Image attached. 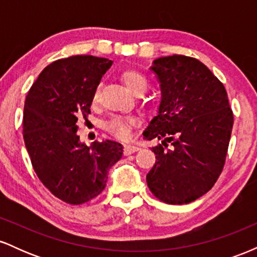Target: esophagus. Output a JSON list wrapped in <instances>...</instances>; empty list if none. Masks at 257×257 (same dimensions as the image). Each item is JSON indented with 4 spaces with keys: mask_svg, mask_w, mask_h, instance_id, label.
<instances>
[{
    "mask_svg": "<svg viewBox=\"0 0 257 257\" xmlns=\"http://www.w3.org/2000/svg\"><path fill=\"white\" fill-rule=\"evenodd\" d=\"M139 147L137 146H132V145H126L124 146V155L125 156H129V155H133V153L138 152L139 151Z\"/></svg>",
    "mask_w": 257,
    "mask_h": 257,
    "instance_id": "34e87169",
    "label": "esophagus"
}]
</instances>
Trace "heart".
I'll use <instances>...</instances> for the list:
<instances>
[{"label": "heart", "mask_w": 257, "mask_h": 257, "mask_svg": "<svg viewBox=\"0 0 257 257\" xmlns=\"http://www.w3.org/2000/svg\"><path fill=\"white\" fill-rule=\"evenodd\" d=\"M120 79L123 84L129 91H132L135 95L144 94L147 89V79L143 73L137 70H125L120 73ZM100 88L98 87L93 93V104L99 101ZM139 124V120L133 117H114L106 124V129L110 134L116 137L120 140H129L132 137V129Z\"/></svg>", "instance_id": "heart-1"}]
</instances>
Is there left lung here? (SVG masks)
Listing matches in <instances>:
<instances>
[{
  "label": "left lung",
  "instance_id": "obj_1",
  "mask_svg": "<svg viewBox=\"0 0 257 257\" xmlns=\"http://www.w3.org/2000/svg\"><path fill=\"white\" fill-rule=\"evenodd\" d=\"M150 70L161 84V102L144 139L157 138L162 145L152 147L156 163L147 186L162 202L187 204L208 192L222 172L233 113L223 84L197 59L162 57Z\"/></svg>",
  "mask_w": 257,
  "mask_h": 257
}]
</instances>
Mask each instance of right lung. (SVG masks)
<instances>
[{
  "label": "right lung",
  "mask_w": 257,
  "mask_h": 257,
  "mask_svg": "<svg viewBox=\"0 0 257 257\" xmlns=\"http://www.w3.org/2000/svg\"><path fill=\"white\" fill-rule=\"evenodd\" d=\"M112 61L75 55L40 73L24 105L23 137L38 179L59 199L78 205L104 191L110 168L122 158L119 143H81L77 120L90 113L93 93Z\"/></svg>",
  "instance_id": "right-lung-1"
}]
</instances>
